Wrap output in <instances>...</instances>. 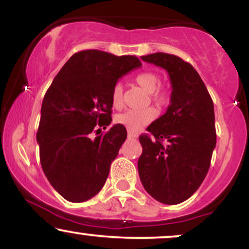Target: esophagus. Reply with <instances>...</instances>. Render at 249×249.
<instances>
[{
  "label": "esophagus",
  "mask_w": 249,
  "mask_h": 249,
  "mask_svg": "<svg viewBox=\"0 0 249 249\" xmlns=\"http://www.w3.org/2000/svg\"><path fill=\"white\" fill-rule=\"evenodd\" d=\"M127 137L128 138H137V137H138V133L133 132V131H127Z\"/></svg>",
  "instance_id": "1"
}]
</instances>
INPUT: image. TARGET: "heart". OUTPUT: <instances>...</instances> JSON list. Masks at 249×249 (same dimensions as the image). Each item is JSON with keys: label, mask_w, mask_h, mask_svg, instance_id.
I'll return each mask as SVG.
<instances>
[{"label": "heart", "mask_w": 249, "mask_h": 249, "mask_svg": "<svg viewBox=\"0 0 249 249\" xmlns=\"http://www.w3.org/2000/svg\"><path fill=\"white\" fill-rule=\"evenodd\" d=\"M137 84L144 89L147 92H152V99L158 105L165 104L167 96L164 91L154 90L157 89L159 84V77L153 72H142L136 76L134 78ZM111 103L115 108L122 107L123 105V88L121 84H117L112 89L111 92ZM156 110L152 107L142 108V110H127L116 116L115 121L117 124L126 127L128 131H139L142 127L146 126L156 118Z\"/></svg>", "instance_id": "heart-1"}]
</instances>
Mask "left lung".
<instances>
[{"label": "left lung", "instance_id": "left-lung-1", "mask_svg": "<svg viewBox=\"0 0 249 249\" xmlns=\"http://www.w3.org/2000/svg\"><path fill=\"white\" fill-rule=\"evenodd\" d=\"M170 76L171 101L166 112L139 137L142 152L139 178L159 202L177 205L198 190L211 165L216 144L213 101L199 73L178 56L156 53L142 56Z\"/></svg>", "mask_w": 249, "mask_h": 249}]
</instances>
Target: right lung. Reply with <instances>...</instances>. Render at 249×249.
Segmentation results:
<instances>
[{
	"mask_svg": "<svg viewBox=\"0 0 249 249\" xmlns=\"http://www.w3.org/2000/svg\"><path fill=\"white\" fill-rule=\"evenodd\" d=\"M141 65L136 56L83 50L70 57L48 89L36 134L39 159L51 186L68 201H87L104 186L126 128L116 124L95 139L90 134L111 124L112 89Z\"/></svg>",
	"mask_w": 249,
	"mask_h": 249,
	"instance_id": "obj_1",
	"label": "right lung"
}]
</instances>
